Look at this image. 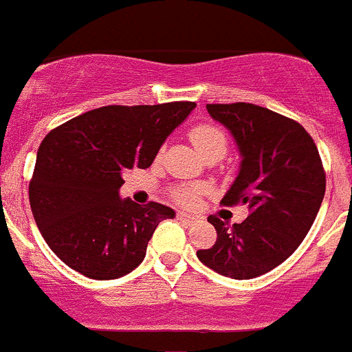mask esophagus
<instances>
[{
    "instance_id": "34e87169",
    "label": "esophagus",
    "mask_w": 352,
    "mask_h": 352,
    "mask_svg": "<svg viewBox=\"0 0 352 352\" xmlns=\"http://www.w3.org/2000/svg\"><path fill=\"white\" fill-rule=\"evenodd\" d=\"M176 217H178V220H182V222H186V223L195 222V217H194V214L185 213V211H178V213H176Z\"/></svg>"
}]
</instances>
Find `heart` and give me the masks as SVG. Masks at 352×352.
<instances>
[{"mask_svg": "<svg viewBox=\"0 0 352 352\" xmlns=\"http://www.w3.org/2000/svg\"><path fill=\"white\" fill-rule=\"evenodd\" d=\"M192 144L195 146L199 153L204 158H217L223 157L229 146V139L227 133L219 123L214 121H201L197 125H194L188 132ZM203 194V186L201 185H188V186H176L170 190V197L182 206H195Z\"/></svg>", "mask_w": 352, "mask_h": 352, "instance_id": "obj_1", "label": "heart"}]
</instances>
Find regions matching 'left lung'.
<instances>
[{
	"label": "left lung",
	"mask_w": 352,
	"mask_h": 352,
	"mask_svg": "<svg viewBox=\"0 0 352 352\" xmlns=\"http://www.w3.org/2000/svg\"><path fill=\"white\" fill-rule=\"evenodd\" d=\"M211 118L231 130L243 157L222 206L247 204L241 223L208 217L217 231L197 257L220 275L247 280L284 263L310 231L326 190V173L310 133L261 105L208 104Z\"/></svg>",
	"instance_id": "1"
}]
</instances>
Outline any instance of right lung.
<instances>
[{
	"instance_id": "add662e5",
	"label": "right lung",
	"mask_w": 352,
	"mask_h": 352,
	"mask_svg": "<svg viewBox=\"0 0 352 352\" xmlns=\"http://www.w3.org/2000/svg\"><path fill=\"white\" fill-rule=\"evenodd\" d=\"M195 102L105 105L45 135L30 182V204L45 243L72 270L113 280L138 268L169 206L120 199L123 174L151 166L162 142Z\"/></svg>"
}]
</instances>
